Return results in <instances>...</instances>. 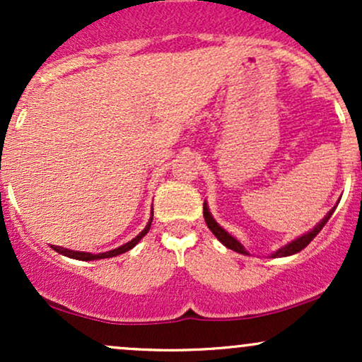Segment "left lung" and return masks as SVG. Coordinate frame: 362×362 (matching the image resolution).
<instances>
[{"label": "left lung", "mask_w": 362, "mask_h": 362, "mask_svg": "<svg viewBox=\"0 0 362 362\" xmlns=\"http://www.w3.org/2000/svg\"><path fill=\"white\" fill-rule=\"evenodd\" d=\"M334 209H335V207H334ZM334 209H332L330 213H328V214L325 216V218H323L322 221H320V223L317 224V226H315L313 230L310 231V233L303 235V236H300V238H296V240H294V242L288 243V245H286V247H282L281 250H277L276 253H274L272 257H288V255H293V253H298V252H301L303 248H305V247H308L311 240H313L315 236H317V235L320 233V231H322V228L325 226L328 219H330V216H332V213H334ZM204 219H206V224H207V228H209V230L213 231V235L216 236V238L219 240V242H221V243L224 245V247H226V248H230V250H233V252L243 253V255H248V252L245 250V248H243V245L240 243L238 240H236V238H233V236H231L230 233H226V231H224L223 228L219 226V224L214 221V219H213V216H211L209 209H207V206H206V204H204Z\"/></svg>", "instance_id": "8db88e82"}]
</instances>
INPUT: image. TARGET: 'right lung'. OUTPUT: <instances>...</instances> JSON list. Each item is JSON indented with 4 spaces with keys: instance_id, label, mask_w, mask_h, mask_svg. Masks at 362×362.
<instances>
[{
    "instance_id": "1",
    "label": "right lung",
    "mask_w": 362,
    "mask_h": 362,
    "mask_svg": "<svg viewBox=\"0 0 362 362\" xmlns=\"http://www.w3.org/2000/svg\"><path fill=\"white\" fill-rule=\"evenodd\" d=\"M153 219V218H151ZM151 219H149V223L146 224V228H144L141 233L136 236V238H132L131 242H127L126 245H122V247L119 248H114V250L110 252H105V253H88V252H74V250H68V248H61V247H52L54 250L62 253V255L66 257H71V259H76V260H98V259H110V257H115V255H120V253L131 250L132 247H134L136 243H139V240L143 238L144 235L149 231V226H151Z\"/></svg>"
}]
</instances>
